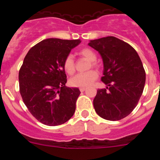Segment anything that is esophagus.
I'll return each instance as SVG.
<instances>
[{
    "mask_svg": "<svg viewBox=\"0 0 160 160\" xmlns=\"http://www.w3.org/2000/svg\"><path fill=\"white\" fill-rule=\"evenodd\" d=\"M86 90H87V88H85V87H81V88H80V91H81V92H83V91H85Z\"/></svg>",
    "mask_w": 160,
    "mask_h": 160,
    "instance_id": "34e87169",
    "label": "esophagus"
}]
</instances>
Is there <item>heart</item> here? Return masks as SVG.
Wrapping results in <instances>:
<instances>
[{
  "instance_id": "1",
  "label": "heart",
  "mask_w": 160,
  "mask_h": 160,
  "mask_svg": "<svg viewBox=\"0 0 160 160\" xmlns=\"http://www.w3.org/2000/svg\"><path fill=\"white\" fill-rule=\"evenodd\" d=\"M80 55L87 58V60L90 61V62H92L93 66H96V64L94 62L97 59V55L93 50L85 48L82 49L81 51L79 52ZM63 68L64 70L68 73V74H73L75 71V66H74V61H73L72 55H67L66 58L63 62ZM98 78L97 72L94 70H90L86 73H78L75 76L70 79V84L72 87H87L92 84Z\"/></svg>"
}]
</instances>
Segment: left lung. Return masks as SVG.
Instances as JSON below:
<instances>
[{
  "label": "left lung",
  "mask_w": 160,
  "mask_h": 160,
  "mask_svg": "<svg viewBox=\"0 0 160 160\" xmlns=\"http://www.w3.org/2000/svg\"><path fill=\"white\" fill-rule=\"evenodd\" d=\"M103 62L102 81L107 89H98L94 107L101 118L117 121L135 108L143 91L146 73L141 59L129 44L114 37L89 42Z\"/></svg>",
  "instance_id": "1"
}]
</instances>
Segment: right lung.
Returning a JSON list of instances; mask_svg holds the SVG:
<instances>
[{"label":"right lung","mask_w":160,"mask_h":160,"mask_svg":"<svg viewBox=\"0 0 160 160\" xmlns=\"http://www.w3.org/2000/svg\"><path fill=\"white\" fill-rule=\"evenodd\" d=\"M81 40L48 38L31 48L19 71L20 93L29 112L42 123L58 126L75 112L78 88L66 87L63 62Z\"/></svg>","instance_id":"add662e5"}]
</instances>
